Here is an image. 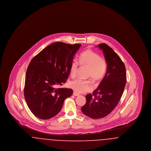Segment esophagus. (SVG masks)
<instances>
[{"label":"esophagus","mask_w":151,"mask_h":151,"mask_svg":"<svg viewBox=\"0 0 151 151\" xmlns=\"http://www.w3.org/2000/svg\"><path fill=\"white\" fill-rule=\"evenodd\" d=\"M73 96H79L80 94L78 93V92H75V91H74V92H73Z\"/></svg>","instance_id":"34e87169"}]
</instances>
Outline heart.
<instances>
[{
    "label": "heart",
    "mask_w": 151,
    "mask_h": 151,
    "mask_svg": "<svg viewBox=\"0 0 151 151\" xmlns=\"http://www.w3.org/2000/svg\"><path fill=\"white\" fill-rule=\"evenodd\" d=\"M78 61L76 59L72 60L70 66V75L72 78L76 76L79 68V63L83 66L89 68L87 76L91 78L94 83H98L104 78L108 68V63L106 59L101 57L96 52L91 50H86L83 52L79 57ZM69 86L74 91L79 93H84L91 91L93 86L88 80L74 79L69 83Z\"/></svg>",
    "instance_id": "b5f03b06"
}]
</instances>
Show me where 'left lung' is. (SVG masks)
<instances>
[{"label": "left lung", "mask_w": 151, "mask_h": 151, "mask_svg": "<svg viewBox=\"0 0 151 151\" xmlns=\"http://www.w3.org/2000/svg\"><path fill=\"white\" fill-rule=\"evenodd\" d=\"M108 63L107 71L98 88L86 95V104L81 108L85 115L100 119L109 115L116 106L126 83V67L121 59L105 43L97 46Z\"/></svg>", "instance_id": "obj_1"}]
</instances>
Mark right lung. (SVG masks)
<instances>
[{"instance_id": "1", "label": "right lung", "mask_w": 151, "mask_h": 151, "mask_svg": "<svg viewBox=\"0 0 151 151\" xmlns=\"http://www.w3.org/2000/svg\"><path fill=\"white\" fill-rule=\"evenodd\" d=\"M81 44H50L30 61L25 80L24 97L32 113L42 119L57 115L73 91L58 88L68 79L74 55Z\"/></svg>"}]
</instances>
